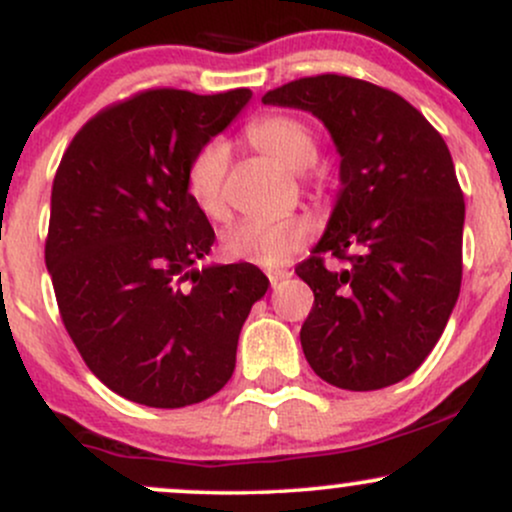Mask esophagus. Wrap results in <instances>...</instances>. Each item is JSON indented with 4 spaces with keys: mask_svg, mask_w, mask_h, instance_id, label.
<instances>
[{
    "mask_svg": "<svg viewBox=\"0 0 512 512\" xmlns=\"http://www.w3.org/2000/svg\"><path fill=\"white\" fill-rule=\"evenodd\" d=\"M267 276H269V284H272V289H276V286H279L281 281H286V279H289L291 274L286 272V269H269Z\"/></svg>",
    "mask_w": 512,
    "mask_h": 512,
    "instance_id": "obj_1",
    "label": "esophagus"
}]
</instances>
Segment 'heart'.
Wrapping results in <instances>:
<instances>
[{"instance_id": "heart-1", "label": "heart", "mask_w": 512, "mask_h": 512, "mask_svg": "<svg viewBox=\"0 0 512 512\" xmlns=\"http://www.w3.org/2000/svg\"><path fill=\"white\" fill-rule=\"evenodd\" d=\"M245 137L286 170H305L315 161L317 146L310 127L298 117L267 113L245 127ZM228 149L221 139H209L187 161L185 192L192 204L209 219L226 216L223 178H226ZM313 236V223L301 214L260 221L243 219L228 226L221 236V252L228 260L250 262L257 267H281L305 248Z\"/></svg>"}]
</instances>
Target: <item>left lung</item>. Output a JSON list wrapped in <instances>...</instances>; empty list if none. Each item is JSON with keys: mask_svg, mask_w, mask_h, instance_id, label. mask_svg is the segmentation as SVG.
Instances as JSON below:
<instances>
[{"mask_svg": "<svg viewBox=\"0 0 512 512\" xmlns=\"http://www.w3.org/2000/svg\"><path fill=\"white\" fill-rule=\"evenodd\" d=\"M262 103L313 113L342 156L325 236L296 267L315 293L303 354L342 390L395 385L426 361L460 296L464 199L448 144L395 91L342 74L296 79ZM325 254L345 267L325 268Z\"/></svg>", "mask_w": 512, "mask_h": 512, "instance_id": "obj_1", "label": "left lung"}]
</instances>
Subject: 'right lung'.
Here are the masks:
<instances>
[{
    "mask_svg": "<svg viewBox=\"0 0 512 512\" xmlns=\"http://www.w3.org/2000/svg\"><path fill=\"white\" fill-rule=\"evenodd\" d=\"M250 88L144 91L86 122L50 199L45 264L69 337L91 373L129 402L178 409L231 380L255 264H195L214 228L185 192L192 154L233 122Z\"/></svg>",
    "mask_w": 512,
    "mask_h": 512,
    "instance_id": "obj_1",
    "label": "right lung"
}]
</instances>
